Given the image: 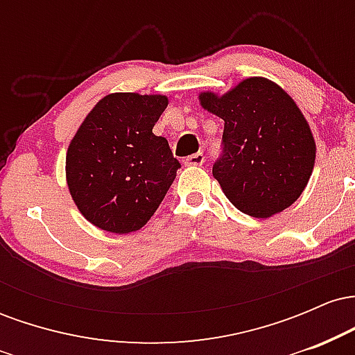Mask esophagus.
I'll return each instance as SVG.
<instances>
[{
	"label": "esophagus",
	"mask_w": 355,
	"mask_h": 355,
	"mask_svg": "<svg viewBox=\"0 0 355 355\" xmlns=\"http://www.w3.org/2000/svg\"><path fill=\"white\" fill-rule=\"evenodd\" d=\"M203 162H205V157H203L202 152H198V153L190 155V157H187L185 160H183V164L187 166H200L203 165Z\"/></svg>",
	"instance_id": "obj_1"
}]
</instances>
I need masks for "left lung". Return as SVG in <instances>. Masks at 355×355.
Returning <instances> with one entry per match:
<instances>
[{
    "mask_svg": "<svg viewBox=\"0 0 355 355\" xmlns=\"http://www.w3.org/2000/svg\"><path fill=\"white\" fill-rule=\"evenodd\" d=\"M200 105L225 121L211 173L243 214L268 218L302 195L315 162V141L302 112L279 85L247 78Z\"/></svg>",
    "mask_w": 355,
    "mask_h": 355,
    "instance_id": "obj_1",
    "label": "left lung"
}]
</instances>
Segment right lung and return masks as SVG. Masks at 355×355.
Instances as JSON below:
<instances>
[{"instance_id": "obj_1", "label": "right lung", "mask_w": 355, "mask_h": 355, "mask_svg": "<svg viewBox=\"0 0 355 355\" xmlns=\"http://www.w3.org/2000/svg\"><path fill=\"white\" fill-rule=\"evenodd\" d=\"M164 95L112 93L88 113L67 153V182L83 217L112 234L140 230L172 185L180 162L153 133Z\"/></svg>"}]
</instances>
